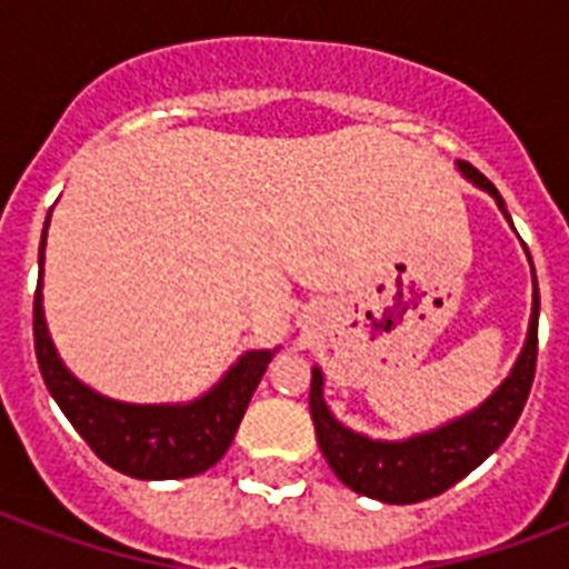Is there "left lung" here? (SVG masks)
<instances>
[{
	"label": "left lung",
	"instance_id": "obj_1",
	"mask_svg": "<svg viewBox=\"0 0 569 569\" xmlns=\"http://www.w3.org/2000/svg\"><path fill=\"white\" fill-rule=\"evenodd\" d=\"M458 171L472 186L493 197L499 212L511 223L502 194L496 191V186L485 173H478L469 162H458ZM531 283H535V292H531L529 333H526V346H522L508 378L476 410H469L433 431L416 433L407 440H372L366 433L351 431L348 425H342L330 413L328 401H325V375L319 366H312L310 416L316 425V440L342 485L351 487L355 493L378 499V502L413 505L458 485L460 478L469 476L478 463H485L502 446L526 407L531 380H535V363H538L540 292L535 268H531Z\"/></svg>",
	"mask_w": 569,
	"mask_h": 569
}]
</instances>
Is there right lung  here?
<instances>
[{
    "label": "right lung",
    "mask_w": 569,
    "mask_h": 569,
    "mask_svg": "<svg viewBox=\"0 0 569 569\" xmlns=\"http://www.w3.org/2000/svg\"><path fill=\"white\" fill-rule=\"evenodd\" d=\"M47 223L38 250V292H34V355L49 396L56 398L79 437L123 476L144 481H171L206 472L230 449L232 437L266 375L268 348L244 351L209 392L186 405H129L100 396L76 378L58 357L47 319H43V248Z\"/></svg>",
    "instance_id": "right-lung-1"
}]
</instances>
